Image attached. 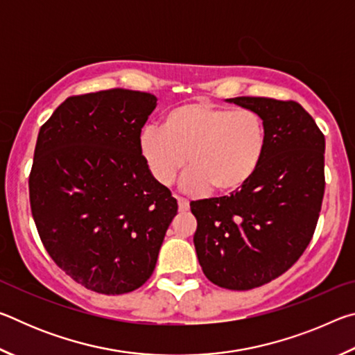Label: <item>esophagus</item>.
<instances>
[{
	"label": "esophagus",
	"mask_w": 355,
	"mask_h": 355,
	"mask_svg": "<svg viewBox=\"0 0 355 355\" xmlns=\"http://www.w3.org/2000/svg\"><path fill=\"white\" fill-rule=\"evenodd\" d=\"M175 199L178 202V209H180V211H182V213L188 211V209H189V202L186 200V199H183V197H180V196H175Z\"/></svg>",
	"instance_id": "esophagus-1"
}]
</instances>
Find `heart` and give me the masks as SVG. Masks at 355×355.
Returning a JSON list of instances; mask_svg holds the SVG:
<instances>
[{"label":"heart","instance_id":"obj_1","mask_svg":"<svg viewBox=\"0 0 355 355\" xmlns=\"http://www.w3.org/2000/svg\"><path fill=\"white\" fill-rule=\"evenodd\" d=\"M139 148L152 175L171 184L186 164L183 188L225 194L241 188L254 175L266 148V127L250 110L189 101L167 111L163 127L147 125Z\"/></svg>","mask_w":355,"mask_h":355}]
</instances>
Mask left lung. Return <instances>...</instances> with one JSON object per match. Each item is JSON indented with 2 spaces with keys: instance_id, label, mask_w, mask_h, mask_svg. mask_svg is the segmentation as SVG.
Returning <instances> with one entry per match:
<instances>
[{
  "instance_id": "1",
  "label": "left lung",
  "mask_w": 355,
  "mask_h": 355,
  "mask_svg": "<svg viewBox=\"0 0 355 355\" xmlns=\"http://www.w3.org/2000/svg\"><path fill=\"white\" fill-rule=\"evenodd\" d=\"M266 127L261 163L230 196L191 202L203 274L227 290H252L286 272L307 249L320 218L326 139L293 100L236 97Z\"/></svg>"
}]
</instances>
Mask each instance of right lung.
<instances>
[{
    "label": "right lung",
    "instance_id": "1",
    "mask_svg": "<svg viewBox=\"0 0 355 355\" xmlns=\"http://www.w3.org/2000/svg\"><path fill=\"white\" fill-rule=\"evenodd\" d=\"M152 94L73 95L42 125L29 202L45 249L87 290L123 294L153 274L177 200L139 148Z\"/></svg>",
    "mask_w": 355,
    "mask_h": 355
}]
</instances>
